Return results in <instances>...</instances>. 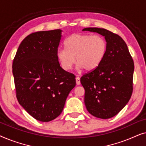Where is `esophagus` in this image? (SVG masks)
Segmentation results:
<instances>
[{
    "mask_svg": "<svg viewBox=\"0 0 146 146\" xmlns=\"http://www.w3.org/2000/svg\"><path fill=\"white\" fill-rule=\"evenodd\" d=\"M76 82L77 85L80 84V78L78 76L76 78Z\"/></svg>",
    "mask_w": 146,
    "mask_h": 146,
    "instance_id": "obj_1",
    "label": "esophagus"
}]
</instances>
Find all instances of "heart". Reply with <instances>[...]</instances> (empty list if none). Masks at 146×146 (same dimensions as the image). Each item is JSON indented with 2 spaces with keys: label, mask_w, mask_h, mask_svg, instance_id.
<instances>
[{
  "label": "heart",
  "mask_w": 146,
  "mask_h": 146,
  "mask_svg": "<svg viewBox=\"0 0 146 146\" xmlns=\"http://www.w3.org/2000/svg\"><path fill=\"white\" fill-rule=\"evenodd\" d=\"M64 47L65 49H59L56 54L64 70H71L76 60L78 68L90 72L96 69L103 60L107 44L99 35L75 33L66 40Z\"/></svg>",
  "instance_id": "obj_1"
}]
</instances>
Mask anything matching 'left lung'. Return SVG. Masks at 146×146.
Listing matches in <instances>:
<instances>
[{
    "label": "left lung",
    "instance_id": "8db88e82",
    "mask_svg": "<svg viewBox=\"0 0 146 146\" xmlns=\"http://www.w3.org/2000/svg\"><path fill=\"white\" fill-rule=\"evenodd\" d=\"M82 31L102 35L107 44L99 66L80 78L85 90L86 107L94 116L110 118L124 108L132 94L133 60L127 44L119 35L100 28H85Z\"/></svg>",
    "mask_w": 146,
    "mask_h": 146
}]
</instances>
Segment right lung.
<instances>
[{"label":"right lung","instance_id":"obj_1","mask_svg":"<svg viewBox=\"0 0 146 146\" xmlns=\"http://www.w3.org/2000/svg\"><path fill=\"white\" fill-rule=\"evenodd\" d=\"M61 33L56 29L27 36L13 63L18 101L31 116L44 122L60 114L76 86L75 76L62 68L57 58Z\"/></svg>","mask_w":146,"mask_h":146}]
</instances>
